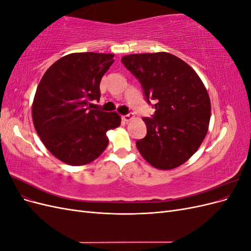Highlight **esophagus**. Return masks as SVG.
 I'll return each instance as SVG.
<instances>
[{
  "instance_id": "obj_1",
  "label": "esophagus",
  "mask_w": 251,
  "mask_h": 251,
  "mask_svg": "<svg viewBox=\"0 0 251 251\" xmlns=\"http://www.w3.org/2000/svg\"><path fill=\"white\" fill-rule=\"evenodd\" d=\"M134 118V114H132V113H130V114H127V115H124L123 116V120H125V121H130V120H132Z\"/></svg>"
}]
</instances>
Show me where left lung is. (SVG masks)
I'll return each mask as SVG.
<instances>
[{"mask_svg":"<svg viewBox=\"0 0 251 251\" xmlns=\"http://www.w3.org/2000/svg\"><path fill=\"white\" fill-rule=\"evenodd\" d=\"M121 62L140 81L148 102L156 100L153 118H142L147 136L136 147L154 168H178L207 134L211 107L206 88L191 66L168 52L128 54Z\"/></svg>","mask_w":251,"mask_h":251,"instance_id":"1","label":"left lung"}]
</instances>
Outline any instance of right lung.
I'll return each mask as SVG.
<instances>
[{
	"instance_id": "obj_1",
	"label": "right lung",
	"mask_w": 251,
	"mask_h": 251,
	"mask_svg": "<svg viewBox=\"0 0 251 251\" xmlns=\"http://www.w3.org/2000/svg\"><path fill=\"white\" fill-rule=\"evenodd\" d=\"M113 53L78 52L59 58L45 72L32 102V120L44 146L58 160L86 165L107 149V132L120 126L116 112L92 110Z\"/></svg>"
}]
</instances>
